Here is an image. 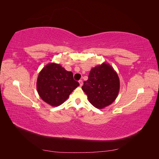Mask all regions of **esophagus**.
<instances>
[{"label":"esophagus","instance_id":"1","mask_svg":"<svg viewBox=\"0 0 159 159\" xmlns=\"http://www.w3.org/2000/svg\"><path fill=\"white\" fill-rule=\"evenodd\" d=\"M79 84H80V87H81V86H82V85H83V81L82 80H80L79 81Z\"/></svg>","mask_w":159,"mask_h":159}]
</instances>
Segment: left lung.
<instances>
[{"mask_svg":"<svg viewBox=\"0 0 159 159\" xmlns=\"http://www.w3.org/2000/svg\"><path fill=\"white\" fill-rule=\"evenodd\" d=\"M89 102L98 109H103L116 99L120 89L117 72L109 64L103 63L91 70L88 80L81 88Z\"/></svg>","mask_w":159,"mask_h":159,"instance_id":"left-lung-1","label":"left lung"}]
</instances>
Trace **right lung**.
I'll return each mask as SVG.
<instances>
[{
    "label": "right lung",
    "mask_w": 159,
    "mask_h": 159,
    "mask_svg": "<svg viewBox=\"0 0 159 159\" xmlns=\"http://www.w3.org/2000/svg\"><path fill=\"white\" fill-rule=\"evenodd\" d=\"M80 84L74 80L73 73L58 64L50 63L40 71L36 88L41 99L51 106L57 107L68 99Z\"/></svg>",
    "instance_id": "obj_1"
}]
</instances>
